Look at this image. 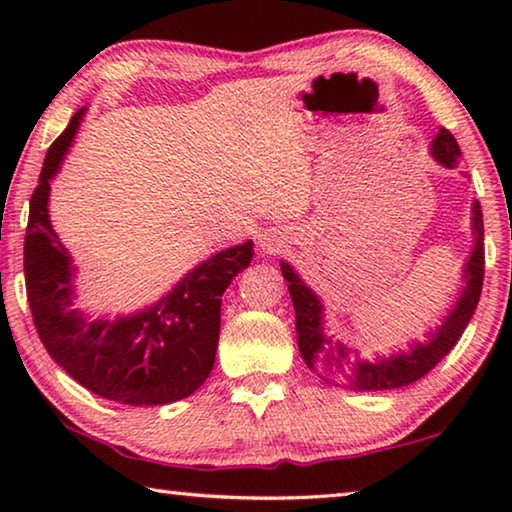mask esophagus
Returning <instances> with one entry per match:
<instances>
[{
	"instance_id": "34e87169",
	"label": "esophagus",
	"mask_w": 512,
	"mask_h": 512,
	"mask_svg": "<svg viewBox=\"0 0 512 512\" xmlns=\"http://www.w3.org/2000/svg\"><path fill=\"white\" fill-rule=\"evenodd\" d=\"M284 246L282 237L277 235V232H271V235H264L259 239V248H262V253H277Z\"/></svg>"
}]
</instances>
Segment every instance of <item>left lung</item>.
<instances>
[{"mask_svg":"<svg viewBox=\"0 0 512 512\" xmlns=\"http://www.w3.org/2000/svg\"><path fill=\"white\" fill-rule=\"evenodd\" d=\"M431 155L445 167H456L461 162V146L456 137L440 126L438 135L431 142ZM474 250L470 262L465 266V291L458 298L452 314L445 318L436 334H431L429 343L415 345L409 354H393L391 359L381 361H363L359 354H354L343 343L327 339L320 325V300L311 293L300 277L293 273L289 264L282 262V275L289 282V293L296 309V329H298V348L307 366L318 372L327 384L348 386L357 391H388V388L409 386L413 381L427 375L436 363L443 361L449 350L454 348L465 332L467 323L479 305L485 273V248H483V214L479 201L474 203Z\"/></svg>","mask_w":512,"mask_h":512,"instance_id":"left-lung-1","label":"left lung"}]
</instances>
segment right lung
Instances as JSON below:
<instances>
[{
  "label": "right lung",
  "mask_w": 512,
  "mask_h": 512,
  "mask_svg": "<svg viewBox=\"0 0 512 512\" xmlns=\"http://www.w3.org/2000/svg\"><path fill=\"white\" fill-rule=\"evenodd\" d=\"M83 110L49 146L33 189L24 277L33 325L49 357L106 400L158 406L192 395L212 372L221 329V296L250 264L253 244L216 253L149 311L119 320H85L74 309L72 257L51 228L49 180L72 144Z\"/></svg>",
  "instance_id": "right-lung-1"
}]
</instances>
